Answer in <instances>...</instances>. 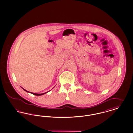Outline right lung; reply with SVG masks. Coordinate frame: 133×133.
<instances>
[{"label": "right lung", "mask_w": 133, "mask_h": 133, "mask_svg": "<svg viewBox=\"0 0 133 133\" xmlns=\"http://www.w3.org/2000/svg\"><path fill=\"white\" fill-rule=\"evenodd\" d=\"M22 88V87H21ZM22 88L23 89L24 91H25L26 92H29V93H31V94H33V95H36V96H40V95H44V94H45V93H47V92H46V93H42V94H36V93H32V92H28V91H27V90H25L23 88Z\"/></svg>", "instance_id": "right-lung-1"}]
</instances>
